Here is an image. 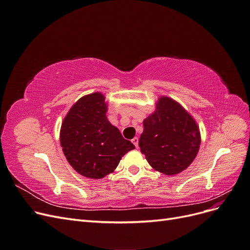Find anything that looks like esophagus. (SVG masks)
<instances>
[{"mask_svg":"<svg viewBox=\"0 0 250 250\" xmlns=\"http://www.w3.org/2000/svg\"><path fill=\"white\" fill-rule=\"evenodd\" d=\"M131 142H132V144H133V145L135 146V147H139V138H137V137H135V138H133L132 140H131Z\"/></svg>","mask_w":250,"mask_h":250,"instance_id":"1","label":"esophagus"}]
</instances>
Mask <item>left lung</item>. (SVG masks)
I'll list each match as a JSON object with an SVG mask.
<instances>
[{"mask_svg": "<svg viewBox=\"0 0 250 250\" xmlns=\"http://www.w3.org/2000/svg\"><path fill=\"white\" fill-rule=\"evenodd\" d=\"M143 124L139 145L154 170L176 175L193 163L201 143L199 126L177 101L160 97Z\"/></svg>", "mask_w": 250, "mask_h": 250, "instance_id": "left-lung-1", "label": "left lung"}]
</instances>
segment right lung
Masks as SVG:
<instances>
[{
	"instance_id": "add662e5",
	"label": "right lung",
	"mask_w": 250,
	"mask_h": 250,
	"mask_svg": "<svg viewBox=\"0 0 250 250\" xmlns=\"http://www.w3.org/2000/svg\"><path fill=\"white\" fill-rule=\"evenodd\" d=\"M107 102L96 92L81 97L67 111L60 128V145L80 175L101 179L112 173L133 144L106 117Z\"/></svg>"
}]
</instances>
